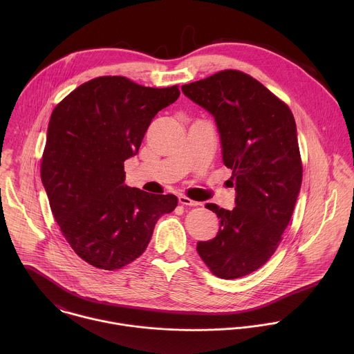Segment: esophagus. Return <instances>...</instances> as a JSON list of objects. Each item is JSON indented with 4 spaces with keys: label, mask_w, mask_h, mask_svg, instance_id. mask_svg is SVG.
I'll return each mask as SVG.
<instances>
[{
    "label": "esophagus",
    "mask_w": 354,
    "mask_h": 354,
    "mask_svg": "<svg viewBox=\"0 0 354 354\" xmlns=\"http://www.w3.org/2000/svg\"><path fill=\"white\" fill-rule=\"evenodd\" d=\"M178 202L180 204H183V205H189V207H195V205H199V203L194 202V201H191L189 198H187V196H178Z\"/></svg>",
    "instance_id": "34e87169"
}]
</instances>
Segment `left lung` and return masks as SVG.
Here are the masks:
<instances>
[{
    "label": "left lung",
    "instance_id": "8db88e82",
    "mask_svg": "<svg viewBox=\"0 0 354 354\" xmlns=\"http://www.w3.org/2000/svg\"><path fill=\"white\" fill-rule=\"evenodd\" d=\"M181 90L214 115L236 187L233 209L205 204L219 230L196 250L214 275L236 279L274 254L290 222L303 181L296 121L285 102L240 71H221Z\"/></svg>",
    "mask_w": 354,
    "mask_h": 354
}]
</instances>
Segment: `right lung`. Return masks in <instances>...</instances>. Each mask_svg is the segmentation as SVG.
Segmentation results:
<instances>
[{"mask_svg":"<svg viewBox=\"0 0 354 354\" xmlns=\"http://www.w3.org/2000/svg\"><path fill=\"white\" fill-rule=\"evenodd\" d=\"M180 97L124 76L93 79L51 113L41 177L51 212L72 250L88 264L117 270L146 251L156 221L177 205L124 184L156 113Z\"/></svg>","mask_w":354,"mask_h":354,"instance_id":"obj_1","label":"right lung"}]
</instances>
